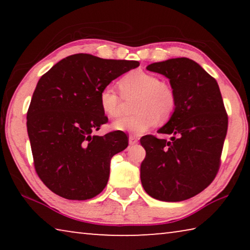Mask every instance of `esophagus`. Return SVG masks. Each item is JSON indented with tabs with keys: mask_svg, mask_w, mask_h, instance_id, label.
Wrapping results in <instances>:
<instances>
[{
	"mask_svg": "<svg viewBox=\"0 0 250 250\" xmlns=\"http://www.w3.org/2000/svg\"><path fill=\"white\" fill-rule=\"evenodd\" d=\"M138 143V139L134 137V135H130L129 137V145L130 146H134V145H137Z\"/></svg>",
	"mask_w": 250,
	"mask_h": 250,
	"instance_id": "34e87169",
	"label": "esophagus"
}]
</instances>
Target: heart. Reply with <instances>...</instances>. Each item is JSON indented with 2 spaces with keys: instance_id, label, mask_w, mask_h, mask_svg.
<instances>
[{
  "instance_id": "obj_1",
  "label": "heart",
  "mask_w": 250,
  "mask_h": 250,
  "mask_svg": "<svg viewBox=\"0 0 250 250\" xmlns=\"http://www.w3.org/2000/svg\"><path fill=\"white\" fill-rule=\"evenodd\" d=\"M120 89L128 98L139 96L134 110L137 115L124 117L113 122V129L126 131L133 134H142L163 119L170 117L175 109L174 90L158 76L134 70L120 80ZM99 104L103 111L110 118H117L121 113L122 99L112 86H105L99 92Z\"/></svg>"
}]
</instances>
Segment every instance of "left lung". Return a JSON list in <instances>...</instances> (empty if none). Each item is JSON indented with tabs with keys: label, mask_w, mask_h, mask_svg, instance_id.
Returning <instances> with one entry per match:
<instances>
[{
	"label": "left lung",
	"mask_w": 250,
	"mask_h": 250,
	"mask_svg": "<svg viewBox=\"0 0 250 250\" xmlns=\"http://www.w3.org/2000/svg\"><path fill=\"white\" fill-rule=\"evenodd\" d=\"M146 69L168 78L176 104L170 120L158 131L171 134L170 140L141 138L146 152L141 183L155 200H188L213 182L221 164L228 125L221 90L216 80L189 58L153 62Z\"/></svg>",
	"instance_id": "left-lung-1"
}]
</instances>
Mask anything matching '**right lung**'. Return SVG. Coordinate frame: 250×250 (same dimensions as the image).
<instances>
[{"instance_id":"add662e5","label":"right lung","mask_w":250,"mask_h":250,"mask_svg":"<svg viewBox=\"0 0 250 250\" xmlns=\"http://www.w3.org/2000/svg\"><path fill=\"white\" fill-rule=\"evenodd\" d=\"M135 61L75 54L42 76L27 111V133L34 167L50 191L67 200L84 201L103 192L110 161L128 146L122 131L96 135L108 118L99 92Z\"/></svg>"}]
</instances>
